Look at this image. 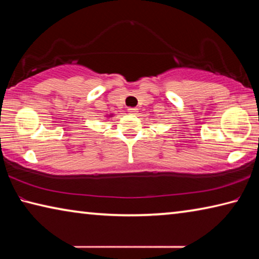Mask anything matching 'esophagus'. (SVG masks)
I'll use <instances>...</instances> for the list:
<instances>
[{"label":"esophagus","instance_id":"obj_1","mask_svg":"<svg viewBox=\"0 0 259 259\" xmlns=\"http://www.w3.org/2000/svg\"><path fill=\"white\" fill-rule=\"evenodd\" d=\"M128 113H129V114H133V115H136V114L138 113V108H136V107H129V108H128Z\"/></svg>","mask_w":259,"mask_h":259}]
</instances>
